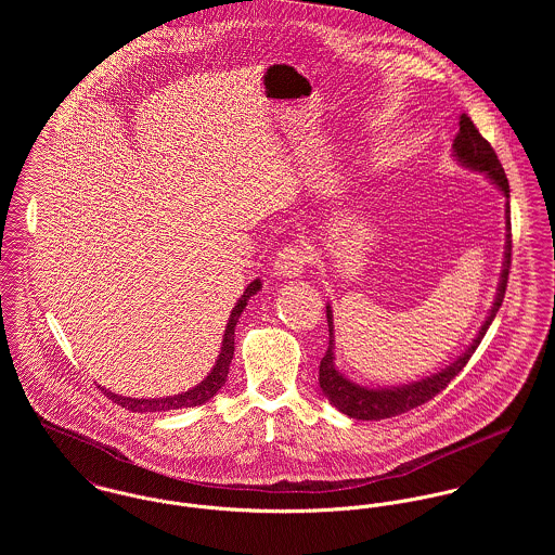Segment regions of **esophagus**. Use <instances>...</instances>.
<instances>
[{
    "instance_id": "obj_1",
    "label": "esophagus",
    "mask_w": 555,
    "mask_h": 555,
    "mask_svg": "<svg viewBox=\"0 0 555 555\" xmlns=\"http://www.w3.org/2000/svg\"><path fill=\"white\" fill-rule=\"evenodd\" d=\"M308 264V251L301 245H284L273 262V273L280 278H299Z\"/></svg>"
}]
</instances>
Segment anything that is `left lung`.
<instances>
[{"label":"left lung","mask_w":555,"mask_h":555,"mask_svg":"<svg viewBox=\"0 0 555 555\" xmlns=\"http://www.w3.org/2000/svg\"><path fill=\"white\" fill-rule=\"evenodd\" d=\"M453 156L455 159L475 170L482 172L487 179H491V183L504 194L506 198V209H504V218H506V241H504V260H502V271H500V282H498V291H495V299L493 306L489 310V314L485 318V322L480 324L478 333H476L473 344L447 367H442L440 372L425 376L421 380L408 383V385H399V387H363L352 383L350 378H346L337 365H335V335H333V310L331 306H326V322H328V348L320 361V372H318V383L322 393L326 399L346 416L350 418H359V421H380V418H391L396 414H403L425 401H429L431 397L438 396L442 389L449 387V383L466 367V363L470 361V357L475 354L480 339L485 337L489 324L493 322V318L498 314L502 301H504V293H506V282H508V269H511V190H508V179L504 175V168L500 164V159L495 156L493 147L480 137V132L476 130L473 119L464 113L460 117V132L453 141Z\"/></svg>","instance_id":"left-lung-1"}]
</instances>
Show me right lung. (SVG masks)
<instances>
[{
    "mask_svg": "<svg viewBox=\"0 0 555 555\" xmlns=\"http://www.w3.org/2000/svg\"><path fill=\"white\" fill-rule=\"evenodd\" d=\"M260 288H262V282L254 280L243 291L237 306L233 308V312L229 317V324H227V331H224V339H222V348H220V354L216 359V365L207 374V378L203 383H198L196 387H192V389H188L185 393H179V396L156 397V399L117 396V393H111V391L100 387L102 393L108 399H113L117 405L128 408L132 412H166V410H179V408H194V405H201V403L209 401L227 383L229 367H231V361H233V354H235V326H237L238 317L245 310L249 297H254Z\"/></svg>",
    "mask_w": 555,
    "mask_h": 555,
    "instance_id": "right-lung-1",
    "label": "right lung"
}]
</instances>
